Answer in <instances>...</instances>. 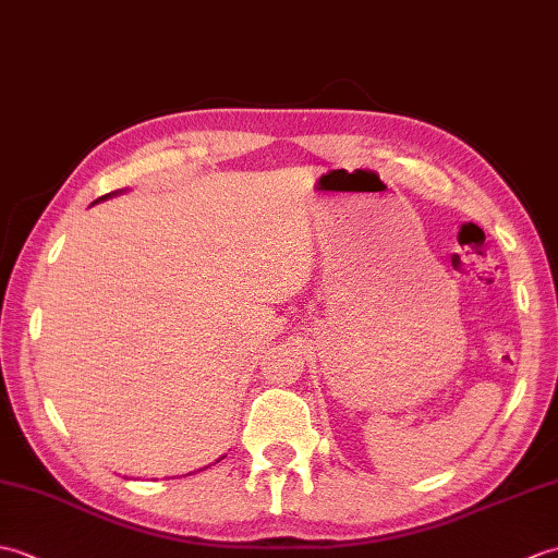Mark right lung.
<instances>
[{
    "instance_id": "1",
    "label": "right lung",
    "mask_w": 558,
    "mask_h": 558,
    "mask_svg": "<svg viewBox=\"0 0 558 558\" xmlns=\"http://www.w3.org/2000/svg\"><path fill=\"white\" fill-rule=\"evenodd\" d=\"M114 194H122V192H112V194H105V196H100L98 201H105V198H110V196H114ZM98 201H93V204H98Z\"/></svg>"
}]
</instances>
